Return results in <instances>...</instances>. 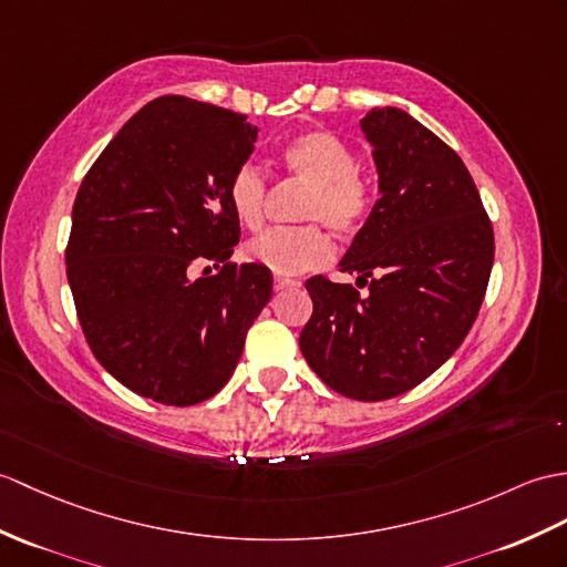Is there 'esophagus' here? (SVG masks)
Here are the masks:
<instances>
[{"label":"esophagus","mask_w":567,"mask_h":567,"mask_svg":"<svg viewBox=\"0 0 567 567\" xmlns=\"http://www.w3.org/2000/svg\"><path fill=\"white\" fill-rule=\"evenodd\" d=\"M299 282L297 280H289V278H282V275H275V280H272V287H275V292H282V289H289V287H297Z\"/></svg>","instance_id":"1"}]
</instances>
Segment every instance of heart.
Wrapping results in <instances>:
<instances>
[{
	"label": "heart",
	"mask_w": 567,
	"mask_h": 567,
	"mask_svg": "<svg viewBox=\"0 0 567 567\" xmlns=\"http://www.w3.org/2000/svg\"><path fill=\"white\" fill-rule=\"evenodd\" d=\"M282 162L289 174L311 188L301 205V219L326 224L343 236L362 229L374 207V188L358 168V154L346 140L326 130H309L285 144ZM227 197L234 217L244 227H260L268 200L266 174L251 162L241 164L229 178ZM319 224L268 229L248 241L244 254L278 275L321 268L333 258V244Z\"/></svg>",
	"instance_id": "b5f03b06"
}]
</instances>
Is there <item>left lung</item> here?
Here are the masks:
<instances>
[{
	"label": "left lung",
	"instance_id": "obj_1",
	"mask_svg": "<svg viewBox=\"0 0 567 567\" xmlns=\"http://www.w3.org/2000/svg\"><path fill=\"white\" fill-rule=\"evenodd\" d=\"M374 147L379 200L340 270L307 280L313 313L299 348L323 384L354 401L411 391L464 343L491 280L495 239L458 154L401 109L360 121Z\"/></svg>",
	"mask_w": 567,
	"mask_h": 567
}]
</instances>
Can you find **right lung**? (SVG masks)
I'll use <instances>...</instances> for the list:
<instances>
[{"label": "right lung", "instance_id": "1", "mask_svg": "<svg viewBox=\"0 0 567 567\" xmlns=\"http://www.w3.org/2000/svg\"><path fill=\"white\" fill-rule=\"evenodd\" d=\"M256 133L241 113L154 99L79 186L64 251L79 323L103 370L144 399H213L272 295L268 268L229 262L241 229L227 186Z\"/></svg>", "mask_w": 567, "mask_h": 567}]
</instances>
